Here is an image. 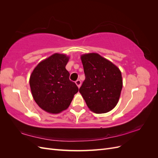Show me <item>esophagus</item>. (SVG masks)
<instances>
[{"instance_id": "obj_1", "label": "esophagus", "mask_w": 158, "mask_h": 158, "mask_svg": "<svg viewBox=\"0 0 158 158\" xmlns=\"http://www.w3.org/2000/svg\"><path fill=\"white\" fill-rule=\"evenodd\" d=\"M75 83H76V85H77V86H78V88H80V85H81V81H80V80H76V81Z\"/></svg>"}]
</instances>
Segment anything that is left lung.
Segmentation results:
<instances>
[{"mask_svg": "<svg viewBox=\"0 0 158 158\" xmlns=\"http://www.w3.org/2000/svg\"><path fill=\"white\" fill-rule=\"evenodd\" d=\"M85 78L79 92L95 113H106L117 106L123 88L121 72L96 52L80 56Z\"/></svg>", "mask_w": 158, "mask_h": 158, "instance_id": "8db88e82", "label": "left lung"}]
</instances>
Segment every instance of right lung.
<instances>
[{"instance_id":"obj_1","label":"right lung","mask_w":158,"mask_h":158,"mask_svg":"<svg viewBox=\"0 0 158 158\" xmlns=\"http://www.w3.org/2000/svg\"><path fill=\"white\" fill-rule=\"evenodd\" d=\"M70 56L54 53L41 60L30 75L32 96L44 111L58 114L67 109L74 95L78 92L76 84L69 80L66 69Z\"/></svg>"}]
</instances>
